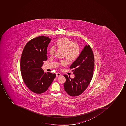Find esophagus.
Wrapping results in <instances>:
<instances>
[{
	"label": "esophagus",
	"mask_w": 126,
	"mask_h": 126,
	"mask_svg": "<svg viewBox=\"0 0 126 126\" xmlns=\"http://www.w3.org/2000/svg\"><path fill=\"white\" fill-rule=\"evenodd\" d=\"M62 76V75H61V74H60V73H56V76L59 77V76Z\"/></svg>",
	"instance_id": "1"
}]
</instances>
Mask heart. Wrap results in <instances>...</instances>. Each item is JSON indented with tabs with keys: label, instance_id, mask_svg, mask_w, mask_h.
<instances>
[{
	"label": "heart",
	"instance_id": "heart-1",
	"mask_svg": "<svg viewBox=\"0 0 126 126\" xmlns=\"http://www.w3.org/2000/svg\"><path fill=\"white\" fill-rule=\"evenodd\" d=\"M56 46L59 49L64 51V56L69 61L71 62L75 60L80 54V47L79 45L74 43V42L68 38L63 37L57 41L56 43ZM55 49L54 47H52L50 49L49 53L51 55H54ZM66 62L62 61L60 63L61 65L64 66Z\"/></svg>",
	"mask_w": 126,
	"mask_h": 126
}]
</instances>
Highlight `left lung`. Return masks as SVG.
Segmentation results:
<instances>
[{"label":"left lung","instance_id":"1","mask_svg":"<svg viewBox=\"0 0 126 126\" xmlns=\"http://www.w3.org/2000/svg\"><path fill=\"white\" fill-rule=\"evenodd\" d=\"M94 57L89 45H85L76 60L70 66L75 75L74 78L64 75L65 91L71 96L80 95L88 87L93 77Z\"/></svg>","mask_w":126,"mask_h":126}]
</instances>
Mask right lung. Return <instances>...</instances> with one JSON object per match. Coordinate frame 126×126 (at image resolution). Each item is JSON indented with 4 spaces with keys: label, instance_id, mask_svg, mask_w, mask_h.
<instances>
[{
    "label": "right lung",
    "instance_id": "add662e5",
    "mask_svg": "<svg viewBox=\"0 0 126 126\" xmlns=\"http://www.w3.org/2000/svg\"><path fill=\"white\" fill-rule=\"evenodd\" d=\"M51 39L41 36L34 38L26 44L20 61L21 75L24 83L31 91L41 94L47 90L54 79L55 73H45L42 69L47 60V48Z\"/></svg>",
    "mask_w": 126,
    "mask_h": 126
}]
</instances>
